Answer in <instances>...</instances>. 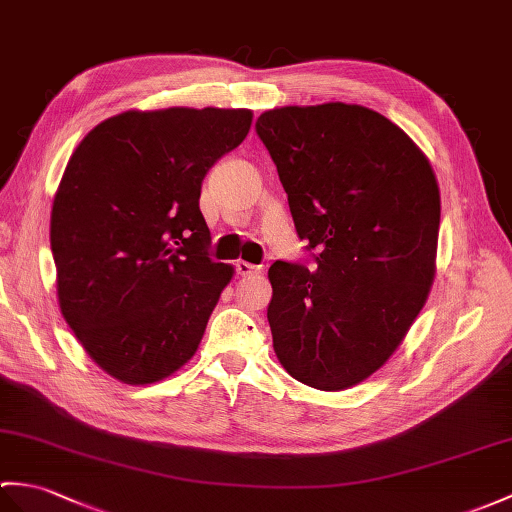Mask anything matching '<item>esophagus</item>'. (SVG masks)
<instances>
[{
  "mask_svg": "<svg viewBox=\"0 0 512 512\" xmlns=\"http://www.w3.org/2000/svg\"><path fill=\"white\" fill-rule=\"evenodd\" d=\"M235 272L240 277H253V275H259L261 272V266H255L251 264V261H235Z\"/></svg>",
  "mask_w": 512,
  "mask_h": 512,
  "instance_id": "34e87169",
  "label": "esophagus"
}]
</instances>
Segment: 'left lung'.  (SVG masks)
<instances>
[{
  "label": "left lung",
  "instance_id": "8db88e82",
  "mask_svg": "<svg viewBox=\"0 0 512 512\" xmlns=\"http://www.w3.org/2000/svg\"><path fill=\"white\" fill-rule=\"evenodd\" d=\"M316 270H268L272 347L294 379L344 390L382 368L436 275L441 192L421 148L360 104L281 106L255 124Z\"/></svg>",
  "mask_w": 512,
  "mask_h": 512
}]
</instances>
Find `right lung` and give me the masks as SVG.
I'll list each match as a JSON object with an SVG mask.
<instances>
[{"mask_svg": "<svg viewBox=\"0 0 512 512\" xmlns=\"http://www.w3.org/2000/svg\"><path fill=\"white\" fill-rule=\"evenodd\" d=\"M251 124L248 109L126 111L71 154L50 220L58 305L124 384L161 382L198 351L235 272L207 257L200 185Z\"/></svg>", "mask_w": 512, "mask_h": 512, "instance_id": "right-lung-1", "label": "right lung"}]
</instances>
